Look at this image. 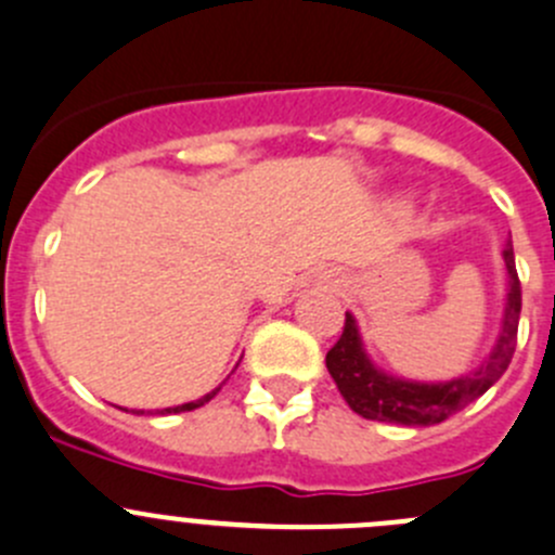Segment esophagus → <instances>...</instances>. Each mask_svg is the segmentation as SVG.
I'll use <instances>...</instances> for the list:
<instances>
[{"label":"esophagus","instance_id":"esophagus-1","mask_svg":"<svg viewBox=\"0 0 555 555\" xmlns=\"http://www.w3.org/2000/svg\"><path fill=\"white\" fill-rule=\"evenodd\" d=\"M322 282H325L327 287L338 289V287H341V282H344V279L338 276V273H333V271H325V276H322Z\"/></svg>","mask_w":555,"mask_h":555}]
</instances>
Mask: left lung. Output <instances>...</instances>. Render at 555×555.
I'll use <instances>...</instances> for the list:
<instances>
[{
	"mask_svg": "<svg viewBox=\"0 0 555 555\" xmlns=\"http://www.w3.org/2000/svg\"><path fill=\"white\" fill-rule=\"evenodd\" d=\"M504 266L509 276L507 306L499 341L486 363L472 374L459 376L450 382H409L385 374L376 369L363 352L354 317L347 314L344 320L341 338L327 349L325 365L333 382L341 390L344 401L352 412L365 421L398 423V426H437L448 421L455 412L469 406L482 396L493 382L502 379L518 344V320H520V279L515 271L513 244L504 246Z\"/></svg>",
	"mask_w": 555,
	"mask_h": 555,
	"instance_id": "left-lung-1",
	"label": "left lung"
}]
</instances>
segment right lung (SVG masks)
Listing matches in <instances>:
<instances>
[{
    "mask_svg": "<svg viewBox=\"0 0 555 555\" xmlns=\"http://www.w3.org/2000/svg\"><path fill=\"white\" fill-rule=\"evenodd\" d=\"M222 390V385L217 387V390H211V392H206V396L203 398H197V401H190V403H181V406H168V409H157V414H176V412H192V409H197V406H203V403H208L211 401L214 396H217V392ZM138 414H143V412H138Z\"/></svg>",
    "mask_w": 555,
    "mask_h": 555,
    "instance_id": "1",
    "label": "right lung"
}]
</instances>
